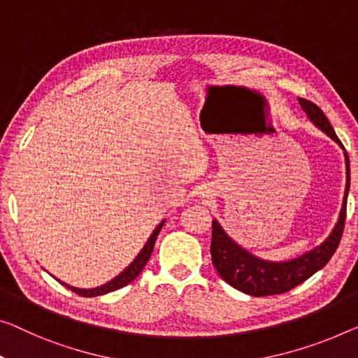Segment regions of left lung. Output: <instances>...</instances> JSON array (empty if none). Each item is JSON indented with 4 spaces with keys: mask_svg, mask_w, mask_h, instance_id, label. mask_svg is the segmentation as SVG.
<instances>
[{
    "mask_svg": "<svg viewBox=\"0 0 358 358\" xmlns=\"http://www.w3.org/2000/svg\"><path fill=\"white\" fill-rule=\"evenodd\" d=\"M302 110L306 112L308 119L313 125L320 130L327 133L333 141L344 149L343 143L336 136L331 124L323 114V110L313 104L312 101L299 98ZM345 159V191L343 207H341L338 222L329 233V236L308 252L299 255L296 259L282 260V262H271V260H264L257 255L250 254L248 249L228 236V233L223 230L220 223L215 218L212 220V243H210V254L212 262L215 266L218 275L222 280H225L228 285L233 286L234 289L244 292V294L262 297V296H273L281 294V292L291 291L292 287L301 285V282L310 278L313 273L322 270L328 260L333 257L336 249L339 246L341 236L344 231L345 222V209H348V194L350 188V164L349 156L344 149Z\"/></svg>",
    "mask_w": 358,
    "mask_h": 358,
    "instance_id": "left-lung-1",
    "label": "left lung"
}]
</instances>
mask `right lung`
<instances>
[{
  "label": "right lung",
  "mask_w": 358,
  "mask_h": 358,
  "mask_svg": "<svg viewBox=\"0 0 358 358\" xmlns=\"http://www.w3.org/2000/svg\"><path fill=\"white\" fill-rule=\"evenodd\" d=\"M164 223H165V220H162L156 228H154V231L151 233V236H149L146 244H145V246H143V249L140 250V254H138L136 257L133 259V262H131L130 265H128L124 271H120V273L117 275L115 278H112L110 281L104 282V285H101V286H98V287H92V289H82V287L71 286V285H67V282H64V281H61V280H57V278H56V280L59 281L61 285L66 286L67 289L77 292L78 296H83V297L103 296V294H108V292L120 289V287L127 286L128 282H131L133 280H135L136 276L141 273L143 268H145V265L148 264L149 257H151L152 249H154V244H156V239H157V234L161 233Z\"/></svg>",
  "instance_id": "right-lung-1"
}]
</instances>
